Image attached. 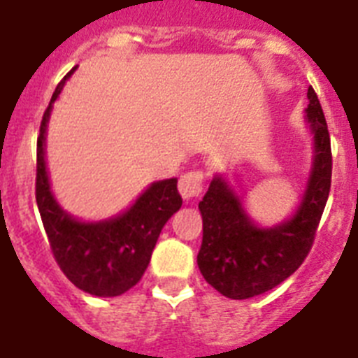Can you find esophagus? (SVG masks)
<instances>
[{"instance_id":"obj_1","label":"esophagus","mask_w":358,"mask_h":358,"mask_svg":"<svg viewBox=\"0 0 358 358\" xmlns=\"http://www.w3.org/2000/svg\"><path fill=\"white\" fill-rule=\"evenodd\" d=\"M204 186V173L201 170H194V172H186L179 179V192L185 199L199 197Z\"/></svg>"}]
</instances>
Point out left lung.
Returning <instances> with one entry per match:
<instances>
[{
    "label": "left lung",
    "instance_id": "obj_1",
    "mask_svg": "<svg viewBox=\"0 0 358 358\" xmlns=\"http://www.w3.org/2000/svg\"><path fill=\"white\" fill-rule=\"evenodd\" d=\"M306 98V120L314 132V166L301 206L289 222L268 229L255 226L222 177H215L199 202V268L213 289L231 299H249L274 289L296 273L312 249L330 194L331 147L327 120L312 85Z\"/></svg>",
    "mask_w": 358,
    "mask_h": 358
}]
</instances>
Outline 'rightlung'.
I'll return each mask as SVG.
<instances>
[{"mask_svg":"<svg viewBox=\"0 0 358 358\" xmlns=\"http://www.w3.org/2000/svg\"><path fill=\"white\" fill-rule=\"evenodd\" d=\"M75 68L59 82L44 110L37 138L36 201L53 258L73 285L98 297L127 292L147 271L159 233L182 204L177 179H164L150 188L120 217L103 222H78L61 210L50 189L44 163V134L52 106Z\"/></svg>","mask_w":358,"mask_h":358,"instance_id":"obj_1","label":"right lung"}]
</instances>
